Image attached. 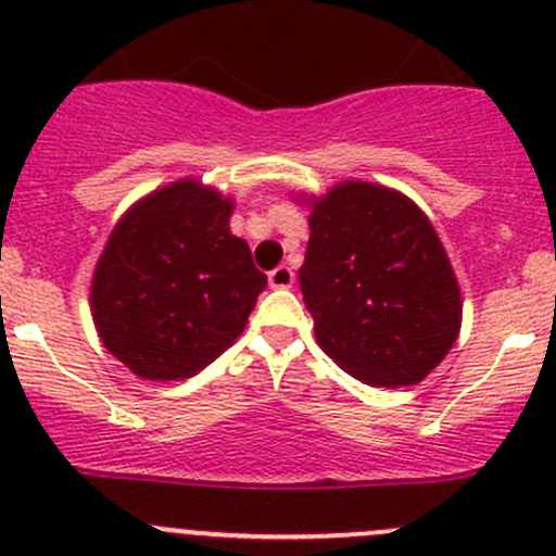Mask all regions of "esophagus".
Instances as JSON below:
<instances>
[{"mask_svg":"<svg viewBox=\"0 0 556 556\" xmlns=\"http://www.w3.org/2000/svg\"><path fill=\"white\" fill-rule=\"evenodd\" d=\"M293 282H295V274L290 266H277L271 274H268V285H271L274 290H288L293 288Z\"/></svg>","mask_w":556,"mask_h":556,"instance_id":"34e87169","label":"esophagus"}]
</instances>
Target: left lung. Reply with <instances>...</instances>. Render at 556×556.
<instances>
[{
    "mask_svg": "<svg viewBox=\"0 0 556 556\" xmlns=\"http://www.w3.org/2000/svg\"><path fill=\"white\" fill-rule=\"evenodd\" d=\"M299 268L325 355L371 387L417 384L457 341L459 285L433 223L384 185H336L312 199Z\"/></svg>",
    "mask_w": 556,
    "mask_h": 556,
    "instance_id": "1",
    "label": "left lung"
}]
</instances>
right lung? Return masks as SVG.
Instances as JSON below:
<instances>
[{"label":"right lung","mask_w":556,"mask_h":556,"mask_svg":"<svg viewBox=\"0 0 556 556\" xmlns=\"http://www.w3.org/2000/svg\"><path fill=\"white\" fill-rule=\"evenodd\" d=\"M233 201L199 179L144 195L112 228L91 282L99 339L137 377L188 379L242 336L266 274L233 237Z\"/></svg>","instance_id":"obj_1"}]
</instances>
